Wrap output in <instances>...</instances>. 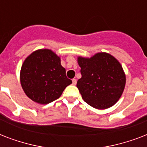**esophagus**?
<instances>
[{
  "instance_id": "esophagus-1",
  "label": "esophagus",
  "mask_w": 147,
  "mask_h": 147,
  "mask_svg": "<svg viewBox=\"0 0 147 147\" xmlns=\"http://www.w3.org/2000/svg\"><path fill=\"white\" fill-rule=\"evenodd\" d=\"M76 83H77V80H76V78H73V79H72V85H76Z\"/></svg>"
}]
</instances>
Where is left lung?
Masks as SVG:
<instances>
[{
  "mask_svg": "<svg viewBox=\"0 0 147 147\" xmlns=\"http://www.w3.org/2000/svg\"><path fill=\"white\" fill-rule=\"evenodd\" d=\"M82 78L77 88L83 100L97 109H106L118 100L123 93L126 76L117 60L106 53L90 59L78 58Z\"/></svg>",
  "mask_w": 147,
  "mask_h": 147,
  "instance_id": "1",
  "label": "left lung"
}]
</instances>
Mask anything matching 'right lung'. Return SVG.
<instances>
[{
	"label": "right lung",
	"mask_w": 147,
	"mask_h": 147,
	"mask_svg": "<svg viewBox=\"0 0 147 147\" xmlns=\"http://www.w3.org/2000/svg\"><path fill=\"white\" fill-rule=\"evenodd\" d=\"M71 82L61 65L60 58L49 49L33 52L22 65V88L28 98L39 104L46 105L58 99Z\"/></svg>",
	"instance_id": "add662e5"
}]
</instances>
